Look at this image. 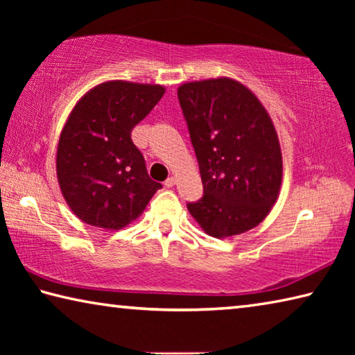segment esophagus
I'll return each instance as SVG.
<instances>
[{
    "label": "esophagus",
    "mask_w": 355,
    "mask_h": 355,
    "mask_svg": "<svg viewBox=\"0 0 355 355\" xmlns=\"http://www.w3.org/2000/svg\"><path fill=\"white\" fill-rule=\"evenodd\" d=\"M173 184H175V178H173V177H169V178H167L166 182H164V186H166V188H172Z\"/></svg>",
    "instance_id": "obj_1"
}]
</instances>
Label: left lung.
Listing matches in <instances>:
<instances>
[{"label":"left lung","instance_id":"left-lung-1","mask_svg":"<svg viewBox=\"0 0 355 355\" xmlns=\"http://www.w3.org/2000/svg\"><path fill=\"white\" fill-rule=\"evenodd\" d=\"M178 101L188 125L203 196L188 209L214 238L257 227L277 200L282 153L271 117L230 78L186 83Z\"/></svg>","mask_w":355,"mask_h":355}]
</instances>
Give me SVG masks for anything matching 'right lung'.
Masks as SVG:
<instances>
[{
	"label": "right lung",
	"mask_w": 355,
	"mask_h": 355,
	"mask_svg": "<svg viewBox=\"0 0 355 355\" xmlns=\"http://www.w3.org/2000/svg\"><path fill=\"white\" fill-rule=\"evenodd\" d=\"M163 95V86L110 81L73 107L59 137L56 171L65 202L83 222L119 230L163 188L148 177L131 141V131Z\"/></svg>",
	"instance_id": "right-lung-1"
}]
</instances>
